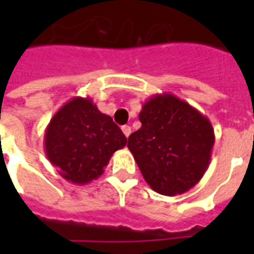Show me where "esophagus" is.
I'll use <instances>...</instances> for the list:
<instances>
[{
  "mask_svg": "<svg viewBox=\"0 0 254 254\" xmlns=\"http://www.w3.org/2000/svg\"><path fill=\"white\" fill-rule=\"evenodd\" d=\"M122 132H124V134H125L127 137H129V134L132 133V127H129V125H124V127H122Z\"/></svg>",
  "mask_w": 254,
  "mask_h": 254,
  "instance_id": "34e87169",
  "label": "esophagus"
}]
</instances>
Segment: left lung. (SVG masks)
Wrapping results in <instances>:
<instances>
[{
  "instance_id": "left-lung-1",
  "label": "left lung",
  "mask_w": 254,
  "mask_h": 254,
  "mask_svg": "<svg viewBox=\"0 0 254 254\" xmlns=\"http://www.w3.org/2000/svg\"><path fill=\"white\" fill-rule=\"evenodd\" d=\"M141 127L127 138L144 180L156 193L182 194L205 174L215 133L207 117L173 94L151 96L138 114Z\"/></svg>"
}]
</instances>
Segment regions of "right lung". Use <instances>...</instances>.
Listing matches in <instances>:
<instances>
[{"label":"right lung","mask_w":254,"mask_h":254,"mask_svg":"<svg viewBox=\"0 0 254 254\" xmlns=\"http://www.w3.org/2000/svg\"><path fill=\"white\" fill-rule=\"evenodd\" d=\"M127 137L91 98L74 96L53 116L45 130V152L60 176L85 185L103 174Z\"/></svg>","instance_id":"right-lung-1"}]
</instances>
